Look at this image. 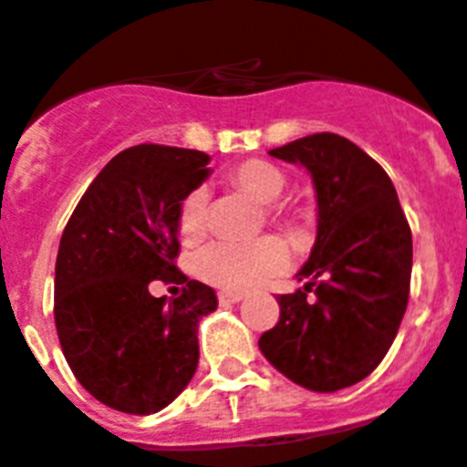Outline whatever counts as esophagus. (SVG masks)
Masks as SVG:
<instances>
[{
  "label": "esophagus",
  "instance_id": "esophagus-1",
  "mask_svg": "<svg viewBox=\"0 0 467 467\" xmlns=\"http://www.w3.org/2000/svg\"><path fill=\"white\" fill-rule=\"evenodd\" d=\"M217 299H220V304H238L243 299V295H238V292H220Z\"/></svg>",
  "mask_w": 467,
  "mask_h": 467
}]
</instances>
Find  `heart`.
<instances>
[{
  "label": "heart",
  "instance_id": "obj_1",
  "mask_svg": "<svg viewBox=\"0 0 467 467\" xmlns=\"http://www.w3.org/2000/svg\"><path fill=\"white\" fill-rule=\"evenodd\" d=\"M231 182L238 184L259 203H269L266 214L278 224L295 226L301 213L295 205L274 203L283 196L287 177L278 166L262 159H250L231 171ZM210 196L205 187H196L182 198L177 210V231L184 241H198L208 229ZM287 247L280 238L264 236L257 241H214L201 247L193 257L198 278L208 280L226 292L250 290L262 280L280 274L287 266Z\"/></svg>",
  "mask_w": 467,
  "mask_h": 467
}]
</instances>
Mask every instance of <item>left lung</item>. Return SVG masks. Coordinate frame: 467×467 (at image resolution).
<instances>
[{
    "instance_id": "left-lung-1",
    "label": "left lung",
    "mask_w": 467,
    "mask_h": 467,
    "mask_svg": "<svg viewBox=\"0 0 467 467\" xmlns=\"http://www.w3.org/2000/svg\"><path fill=\"white\" fill-rule=\"evenodd\" d=\"M269 154L311 172L317 236L296 274L308 283L278 296L280 320L259 348L290 381L334 393L369 377L398 334L410 301V222L386 171L341 135H306Z\"/></svg>"
}]
</instances>
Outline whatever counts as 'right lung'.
Instances as JSON below:
<instances>
[{"label":"right lung","instance_id":"right-lung-1","mask_svg":"<svg viewBox=\"0 0 467 467\" xmlns=\"http://www.w3.org/2000/svg\"><path fill=\"white\" fill-rule=\"evenodd\" d=\"M210 156L166 144L123 150L74 208L56 259L57 339L77 381L126 414H156L198 365V320L217 308L213 287L177 271V210L210 175ZM151 279L180 297L149 295Z\"/></svg>","mask_w":467,"mask_h":467}]
</instances>
